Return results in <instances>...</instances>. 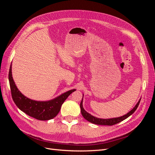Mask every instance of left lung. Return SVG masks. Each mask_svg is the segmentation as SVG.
Instances as JSON below:
<instances>
[{
  "label": "left lung",
  "mask_w": 155,
  "mask_h": 155,
  "mask_svg": "<svg viewBox=\"0 0 155 155\" xmlns=\"http://www.w3.org/2000/svg\"><path fill=\"white\" fill-rule=\"evenodd\" d=\"M83 96H84V94H83V98H82V100H81V104H80L81 112L82 116H83V118L92 124H97V125H115L116 124H118V123L121 122V121L125 120L126 118H127L128 117H129L130 115H132L135 112V110L137 109V108H138L140 102V100H141V98H140V99L138 100L137 104H136V105L134 106V107H133V109L132 110H130L128 112V113H127L126 114H125L124 116H121L120 117H116V118L103 119V118H97V117L92 116V114H89L88 112H87L85 109H84L83 106Z\"/></svg>",
  "instance_id": "obj_1"
}]
</instances>
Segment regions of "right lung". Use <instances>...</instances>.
<instances>
[{"mask_svg":"<svg viewBox=\"0 0 155 155\" xmlns=\"http://www.w3.org/2000/svg\"><path fill=\"white\" fill-rule=\"evenodd\" d=\"M12 63L10 65L8 78L13 100L21 110L37 120L44 121L54 118L59 113L64 101L73 92L76 91V89H72L48 101L30 99L22 94L17 87L12 77Z\"/></svg>","mask_w":155,"mask_h":155,"instance_id":"obj_1","label":"right lung"}]
</instances>
